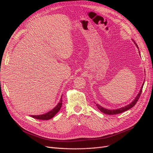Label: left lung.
Returning <instances> with one entry per match:
<instances>
[{
  "mask_svg": "<svg viewBox=\"0 0 153 153\" xmlns=\"http://www.w3.org/2000/svg\"><path fill=\"white\" fill-rule=\"evenodd\" d=\"M132 40H133V39H132ZM133 42L135 44L136 46L138 48V46L137 44H136V43L134 42V40H133ZM139 51V53H140V51ZM144 84V83L143 82V85H142V86H141V89H140V91L138 94L137 95V96H136V97H135V99L133 100V102H132L131 103L129 104V105H126V106H125V107H121V108L116 109V110H114H114L107 109V108H105L102 107L101 105H99V104H96V106L97 107L98 109H99L100 111H102V113L105 114H107V115H116V114H121V113H122V112H124V111H126V110H128L130 109L131 108H132L133 107H134V106L135 105V104L136 103V102H138V99H139V98H140V95H141V92H142V89H143V87Z\"/></svg>",
  "mask_w": 153,
  "mask_h": 153,
  "instance_id": "obj_1",
  "label": "left lung"
}]
</instances>
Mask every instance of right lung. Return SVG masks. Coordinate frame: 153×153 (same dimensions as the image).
<instances>
[{"label": "right lung", "mask_w": 153, "mask_h": 153, "mask_svg": "<svg viewBox=\"0 0 153 153\" xmlns=\"http://www.w3.org/2000/svg\"><path fill=\"white\" fill-rule=\"evenodd\" d=\"M62 95H61V99L59 102V103L57 104V105H56L54 108H53L51 110L49 111L47 113L45 114H42V115H30L31 117H33L34 118L36 119H38V120H50L51 118H52L56 114L58 113V112L59 111V110L61 108L62 106Z\"/></svg>", "instance_id": "obj_1"}]
</instances>
